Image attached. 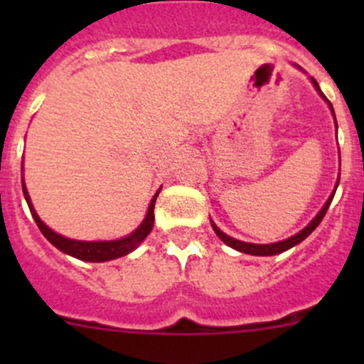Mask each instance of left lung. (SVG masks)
<instances>
[{"label":"left lung","instance_id":"left-lung-1","mask_svg":"<svg viewBox=\"0 0 364 364\" xmlns=\"http://www.w3.org/2000/svg\"><path fill=\"white\" fill-rule=\"evenodd\" d=\"M311 82H314V86L317 87V91H318V93H321V97H322V98H326V97H324V93H322V91H321V87H318L317 80H315L314 77H311ZM326 100H328V98H326ZM328 104H329V107H331V111H333L331 102L328 100ZM333 116H335V112H333ZM338 183H340V181H338ZM338 183H336V186H338ZM335 192H336V190H335ZM335 192L331 193V197H329L328 203L324 204V208H322L321 211H318V215L315 216V218L311 220V222L308 223V225L304 227V229L301 230V232H297L296 236L289 237V240L278 241V243H271V245H253V243H243V241H237V240H234V237H230V236H227V234H223L222 230H220L218 227H216L215 223L211 222L213 230H215L216 236H218L220 240L223 241V243L229 245L230 248H234V250H237V252L248 253V255H262V257H264V255H277V253H282V252L289 250V248L296 247L297 243H301V241H303V240H306V237L310 236V234L314 232L315 229H317V225H318V223L322 222V218H324V216H326V213H328V208H329V204H331L333 197H335Z\"/></svg>","mask_w":364,"mask_h":364}]
</instances>
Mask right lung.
Listing matches in <instances>:
<instances>
[{"label": "right lung", "mask_w": 364, "mask_h": 364, "mask_svg": "<svg viewBox=\"0 0 364 364\" xmlns=\"http://www.w3.org/2000/svg\"><path fill=\"white\" fill-rule=\"evenodd\" d=\"M23 192L26 197V203H28V205H29V211H31V215H33V218H35L36 225H38L40 232H42L43 236H46L47 240H49L50 243L58 248V250H61L63 253H68V255L75 257V259L87 260V262H105V260H112V259H117V257L127 255V253L135 250V248H137L139 245L146 240V236L151 232L153 223H155V213H153V209H155V203H156V197H159V193L153 197L144 222H142L141 227H139L135 232H132L130 236L123 237V240H117V241L68 240V237H63V236H60V234L54 232V230H50L49 227H47L46 223L38 218V215H36L35 209H33L31 203H29V196H28V190H26L24 183H23Z\"/></svg>", "instance_id": "1"}]
</instances>
